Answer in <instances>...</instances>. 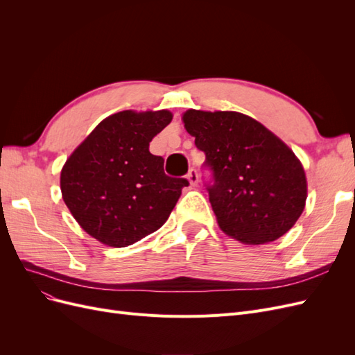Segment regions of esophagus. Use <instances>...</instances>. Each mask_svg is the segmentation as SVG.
Instances as JSON below:
<instances>
[{"label":"esophagus","mask_w":355,"mask_h":355,"mask_svg":"<svg viewBox=\"0 0 355 355\" xmlns=\"http://www.w3.org/2000/svg\"><path fill=\"white\" fill-rule=\"evenodd\" d=\"M188 180H189V184L192 185V187H196L197 184H198V173H197V170L196 168H191L189 171H188Z\"/></svg>","instance_id":"esophagus-1"}]
</instances>
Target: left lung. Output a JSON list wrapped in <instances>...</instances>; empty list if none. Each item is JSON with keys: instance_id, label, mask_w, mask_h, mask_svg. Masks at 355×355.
<instances>
[{"instance_id": "1", "label": "left lung", "mask_w": 355, "mask_h": 355, "mask_svg": "<svg viewBox=\"0 0 355 355\" xmlns=\"http://www.w3.org/2000/svg\"><path fill=\"white\" fill-rule=\"evenodd\" d=\"M182 120L206 154L209 200L220 230L244 244L280 239L304 211L306 178L282 139L252 116L188 110Z\"/></svg>"}]
</instances>
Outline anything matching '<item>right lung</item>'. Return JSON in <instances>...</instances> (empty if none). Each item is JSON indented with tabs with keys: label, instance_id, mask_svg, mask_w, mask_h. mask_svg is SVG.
<instances>
[{
	"label": "right lung",
	"instance_id": "add662e5",
	"mask_svg": "<svg viewBox=\"0 0 355 355\" xmlns=\"http://www.w3.org/2000/svg\"><path fill=\"white\" fill-rule=\"evenodd\" d=\"M170 111H121L96 125L60 171L63 201L98 241L125 247L155 232L189 182L164 173L149 142L171 121Z\"/></svg>",
	"mask_w": 355,
	"mask_h": 355
}]
</instances>
